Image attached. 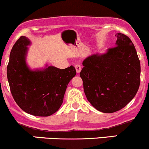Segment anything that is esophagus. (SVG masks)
Listing matches in <instances>:
<instances>
[{
  "label": "esophagus",
  "instance_id": "34e87169",
  "mask_svg": "<svg viewBox=\"0 0 149 149\" xmlns=\"http://www.w3.org/2000/svg\"><path fill=\"white\" fill-rule=\"evenodd\" d=\"M75 68H76L77 73H79L80 72V71H81V66H80V64H76V66H75Z\"/></svg>",
  "mask_w": 149,
  "mask_h": 149
}]
</instances>
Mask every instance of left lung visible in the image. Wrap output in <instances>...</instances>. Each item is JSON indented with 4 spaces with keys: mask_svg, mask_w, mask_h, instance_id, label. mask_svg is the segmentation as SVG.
<instances>
[{
    "mask_svg": "<svg viewBox=\"0 0 149 149\" xmlns=\"http://www.w3.org/2000/svg\"><path fill=\"white\" fill-rule=\"evenodd\" d=\"M115 47L83 61L80 73L87 99L97 110L113 113L134 98L140 85L141 66L130 38L118 33Z\"/></svg>",
    "mask_w": 149,
    "mask_h": 149,
    "instance_id": "left-lung-1",
    "label": "left lung"
}]
</instances>
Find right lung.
I'll return each instance as SVG.
<instances>
[{
  "label": "right lung",
  "instance_id": "obj_1",
  "mask_svg": "<svg viewBox=\"0 0 149 149\" xmlns=\"http://www.w3.org/2000/svg\"><path fill=\"white\" fill-rule=\"evenodd\" d=\"M30 43L28 38L21 36L10 52L7 67L10 91L24 111L33 116H49L60 108L67 85L76 71L73 66L64 69L52 66L43 70L29 69L26 56Z\"/></svg>",
  "mask_w": 149,
  "mask_h": 149
}]
</instances>
